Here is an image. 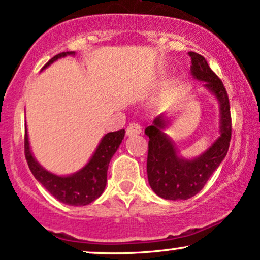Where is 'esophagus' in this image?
Here are the masks:
<instances>
[{
	"label": "esophagus",
	"instance_id": "34e87169",
	"mask_svg": "<svg viewBox=\"0 0 260 260\" xmlns=\"http://www.w3.org/2000/svg\"><path fill=\"white\" fill-rule=\"evenodd\" d=\"M126 133H127V136H129V137L137 136V134L142 133V127H140V124H138V123H131L129 126L127 127Z\"/></svg>",
	"mask_w": 260,
	"mask_h": 260
}]
</instances>
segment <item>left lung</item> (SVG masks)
Returning <instances> with one entry per match:
<instances>
[{"label": "left lung", "instance_id": "left-lung-1", "mask_svg": "<svg viewBox=\"0 0 260 260\" xmlns=\"http://www.w3.org/2000/svg\"><path fill=\"white\" fill-rule=\"evenodd\" d=\"M191 57V70L195 79L205 82V87L217 96L220 105V137L193 160L177 155L174 144L162 129L168 120L156 117L151 126L145 128L149 137L146 172L151 189L166 200H187L202 190L213 172L219 167L228 154L231 139V115L229 96L223 82L209 68L207 60L195 52Z\"/></svg>", "mask_w": 260, "mask_h": 260}]
</instances>
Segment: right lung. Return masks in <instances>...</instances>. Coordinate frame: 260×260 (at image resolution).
I'll use <instances>...</instances> for the list:
<instances>
[{"instance_id": "right-lung-1", "label": "right lung", "mask_w": 260, "mask_h": 260, "mask_svg": "<svg viewBox=\"0 0 260 260\" xmlns=\"http://www.w3.org/2000/svg\"><path fill=\"white\" fill-rule=\"evenodd\" d=\"M67 55H75V52L59 53L47 62L43 69L49 67L57 59L67 57ZM123 137L124 129L105 134L102 142L99 143L95 152L93 154L92 158L82 170L71 174V176L59 177L57 174L46 171L35 160V157L31 154L27 131L25 129V158H26V162L34 177L58 201L70 206H86L98 199L104 191L109 164H110L111 157L120 146Z\"/></svg>"}]
</instances>
